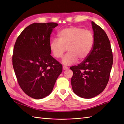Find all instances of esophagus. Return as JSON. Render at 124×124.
Returning a JSON list of instances; mask_svg holds the SVG:
<instances>
[{
  "instance_id": "34e87169",
  "label": "esophagus",
  "mask_w": 124,
  "mask_h": 124,
  "mask_svg": "<svg viewBox=\"0 0 124 124\" xmlns=\"http://www.w3.org/2000/svg\"><path fill=\"white\" fill-rule=\"evenodd\" d=\"M62 69H63V70H67V69H68V67H67L66 66H62Z\"/></svg>"
}]
</instances>
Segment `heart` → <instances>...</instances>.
<instances>
[{
	"instance_id": "heart-1",
	"label": "heart",
	"mask_w": 124,
	"mask_h": 124,
	"mask_svg": "<svg viewBox=\"0 0 124 124\" xmlns=\"http://www.w3.org/2000/svg\"><path fill=\"white\" fill-rule=\"evenodd\" d=\"M57 36L58 39L54 38L50 42V51L55 58H60L67 48L69 52L62 60L64 65H71L78 59L80 60L85 59L92 50L94 36L90 30L70 27L62 30Z\"/></svg>"
}]
</instances>
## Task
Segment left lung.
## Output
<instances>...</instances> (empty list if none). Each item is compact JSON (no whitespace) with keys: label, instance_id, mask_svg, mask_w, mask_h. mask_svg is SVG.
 Returning a JSON list of instances; mask_svg holds the SVG:
<instances>
[{"label":"left lung","instance_id":"obj_1","mask_svg":"<svg viewBox=\"0 0 124 124\" xmlns=\"http://www.w3.org/2000/svg\"><path fill=\"white\" fill-rule=\"evenodd\" d=\"M94 43L89 55L77 66L70 67L73 71L72 90L83 98L97 96L104 90L108 82L113 64V54L109 39L99 26L92 22Z\"/></svg>","mask_w":124,"mask_h":124}]
</instances>
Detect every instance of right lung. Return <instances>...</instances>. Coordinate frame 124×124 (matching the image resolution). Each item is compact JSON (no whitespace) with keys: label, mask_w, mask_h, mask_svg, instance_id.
<instances>
[{"label":"right lung","mask_w":124,"mask_h":124,"mask_svg":"<svg viewBox=\"0 0 124 124\" xmlns=\"http://www.w3.org/2000/svg\"><path fill=\"white\" fill-rule=\"evenodd\" d=\"M58 25L33 23L23 30L15 44L14 71L20 87L32 98L50 94L62 72V65L50 55V35Z\"/></svg>","instance_id":"1"}]
</instances>
